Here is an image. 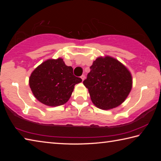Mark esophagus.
Returning a JSON list of instances; mask_svg holds the SVG:
<instances>
[{"instance_id": "34e87169", "label": "esophagus", "mask_w": 161, "mask_h": 161, "mask_svg": "<svg viewBox=\"0 0 161 161\" xmlns=\"http://www.w3.org/2000/svg\"><path fill=\"white\" fill-rule=\"evenodd\" d=\"M81 80H82V81H84V79H85V76H84V75H81Z\"/></svg>"}]
</instances>
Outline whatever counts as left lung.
I'll list each match as a JSON object with an SVG mask.
<instances>
[{
  "label": "left lung",
  "mask_w": 161,
  "mask_h": 161,
  "mask_svg": "<svg viewBox=\"0 0 161 161\" xmlns=\"http://www.w3.org/2000/svg\"><path fill=\"white\" fill-rule=\"evenodd\" d=\"M83 81L92 102L101 109H111L121 105L132 88V77L124 65L109 56L99 57Z\"/></svg>",
  "instance_id": "left-lung-1"
}]
</instances>
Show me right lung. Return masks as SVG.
Instances as JSON below:
<instances>
[{
  "instance_id": "add662e5",
  "label": "right lung",
  "mask_w": 161,
  "mask_h": 161,
  "mask_svg": "<svg viewBox=\"0 0 161 161\" xmlns=\"http://www.w3.org/2000/svg\"><path fill=\"white\" fill-rule=\"evenodd\" d=\"M81 81V78L73 75L72 67L67 66L62 58L50 59L42 62L29 78L30 87L35 97L50 107L66 103L75 84Z\"/></svg>"
}]
</instances>
